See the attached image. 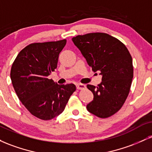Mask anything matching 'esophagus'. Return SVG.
<instances>
[{
	"label": "esophagus",
	"mask_w": 152,
	"mask_h": 152,
	"mask_svg": "<svg viewBox=\"0 0 152 152\" xmlns=\"http://www.w3.org/2000/svg\"><path fill=\"white\" fill-rule=\"evenodd\" d=\"M76 88H77V89L78 90H83L84 89V88H86V85L83 84V83H78V84L76 85Z\"/></svg>",
	"instance_id": "esophagus-1"
}]
</instances>
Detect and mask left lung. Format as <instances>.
<instances>
[{
	"label": "left lung",
	"mask_w": 152,
	"mask_h": 152,
	"mask_svg": "<svg viewBox=\"0 0 152 152\" xmlns=\"http://www.w3.org/2000/svg\"><path fill=\"white\" fill-rule=\"evenodd\" d=\"M72 41L92 71L102 75L98 86L87 85L94 94L87 110L99 118L112 116L122 107L130 91L134 69L129 51L119 40L104 33L78 35Z\"/></svg>",
	"instance_id": "obj_1"
}]
</instances>
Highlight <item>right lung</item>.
<instances>
[{
	"label": "right lung",
	"mask_w": 152,
	"mask_h": 152,
	"mask_svg": "<svg viewBox=\"0 0 152 152\" xmlns=\"http://www.w3.org/2000/svg\"><path fill=\"white\" fill-rule=\"evenodd\" d=\"M66 44V39L31 43L19 52L12 65L10 78L19 100L40 119L50 120L61 114L76 89L74 83L59 85L48 78Z\"/></svg>",
	"instance_id": "right-lung-1"
}]
</instances>
